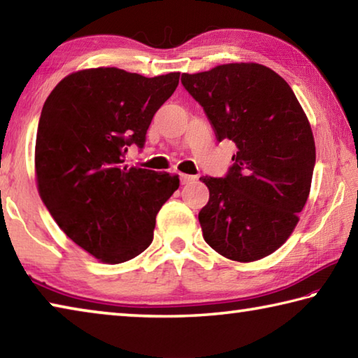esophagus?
I'll return each mask as SVG.
<instances>
[{"instance_id":"34e87169","label":"esophagus","mask_w":358,"mask_h":358,"mask_svg":"<svg viewBox=\"0 0 358 358\" xmlns=\"http://www.w3.org/2000/svg\"><path fill=\"white\" fill-rule=\"evenodd\" d=\"M180 180H181V183H183V185H187V183H192V181H196L197 177H196V175L180 173Z\"/></svg>"}]
</instances>
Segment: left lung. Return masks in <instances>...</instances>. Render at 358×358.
Wrapping results in <instances>:
<instances>
[{
	"label": "left lung",
	"mask_w": 358,
	"mask_h": 358,
	"mask_svg": "<svg viewBox=\"0 0 358 358\" xmlns=\"http://www.w3.org/2000/svg\"><path fill=\"white\" fill-rule=\"evenodd\" d=\"M217 141L237 155L224 178L202 177L208 203L199 213L203 240L237 262H254L286 243L310 196L316 145L292 88L266 66L229 63L183 74Z\"/></svg>",
	"instance_id": "left-lung-1"
}]
</instances>
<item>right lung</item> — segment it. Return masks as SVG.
Segmentation results:
<instances>
[{"label": "right lung", "instance_id": "1", "mask_svg": "<svg viewBox=\"0 0 358 358\" xmlns=\"http://www.w3.org/2000/svg\"><path fill=\"white\" fill-rule=\"evenodd\" d=\"M180 72L143 77L93 68L64 77L42 107L34 171L42 202L59 229L104 264H121L153 241L156 215L178 189V175L128 167L143 147Z\"/></svg>", "mask_w": 358, "mask_h": 358}]
</instances>
